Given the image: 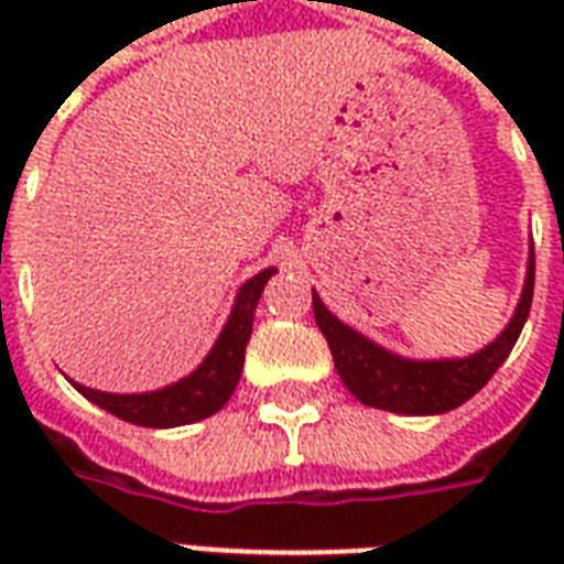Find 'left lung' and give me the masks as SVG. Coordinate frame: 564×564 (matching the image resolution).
I'll use <instances>...</instances> for the list:
<instances>
[{
    "mask_svg": "<svg viewBox=\"0 0 564 564\" xmlns=\"http://www.w3.org/2000/svg\"><path fill=\"white\" fill-rule=\"evenodd\" d=\"M533 281L535 254L530 246L524 290L509 325L486 348L468 357H454V360H410V357L389 351L369 336H362L360 330L339 322L325 307V301L318 299L316 290H313V316L330 345L336 371L357 401L375 410L398 412V415H438V412L463 406L503 366L530 316Z\"/></svg>",
    "mask_w": 564,
    "mask_h": 564,
    "instance_id": "1",
    "label": "left lung"
}]
</instances>
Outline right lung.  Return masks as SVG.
I'll use <instances>...</instances> for the list:
<instances>
[{
  "instance_id": "obj_1",
  "label": "right lung",
  "mask_w": 564,
  "mask_h": 564,
  "mask_svg": "<svg viewBox=\"0 0 564 564\" xmlns=\"http://www.w3.org/2000/svg\"><path fill=\"white\" fill-rule=\"evenodd\" d=\"M278 272L274 265L257 272L251 281L239 286L230 316L216 336L210 354L204 357L202 366L181 377L178 383L163 386L154 392H134V394H113L99 392L90 386H82L69 380L78 392L93 401L110 415L128 421V424H140V427H181V424H193V421L210 419L213 412H219L228 398L234 394L242 375V362H246V345L251 339V325H254L257 301L263 295L265 281Z\"/></svg>"
}]
</instances>
